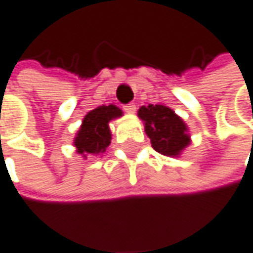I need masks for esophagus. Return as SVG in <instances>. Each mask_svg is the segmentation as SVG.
<instances>
[{"mask_svg": "<svg viewBox=\"0 0 253 253\" xmlns=\"http://www.w3.org/2000/svg\"><path fill=\"white\" fill-rule=\"evenodd\" d=\"M124 112H127V114H135L136 112V105L135 103H129V105H126L123 106Z\"/></svg>", "mask_w": 253, "mask_h": 253, "instance_id": "34e87169", "label": "esophagus"}]
</instances>
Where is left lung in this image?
<instances>
[{"label": "left lung", "instance_id": "obj_1", "mask_svg": "<svg viewBox=\"0 0 253 253\" xmlns=\"http://www.w3.org/2000/svg\"><path fill=\"white\" fill-rule=\"evenodd\" d=\"M138 117L144 121L145 133L157 153L166 157H179L191 144L188 126L172 108L150 103L139 108Z\"/></svg>", "mask_w": 253, "mask_h": 253}]
</instances>
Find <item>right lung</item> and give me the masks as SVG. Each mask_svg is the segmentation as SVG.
Wrapping results in <instances>:
<instances>
[{
  "label": "right lung",
  "instance_id": "1",
  "mask_svg": "<svg viewBox=\"0 0 253 253\" xmlns=\"http://www.w3.org/2000/svg\"><path fill=\"white\" fill-rule=\"evenodd\" d=\"M121 115L123 111L115 105H102L88 111L74 138L77 153L84 159L100 157L111 144L109 123Z\"/></svg>",
  "mask_w": 253,
  "mask_h": 253
}]
</instances>
